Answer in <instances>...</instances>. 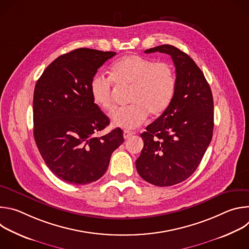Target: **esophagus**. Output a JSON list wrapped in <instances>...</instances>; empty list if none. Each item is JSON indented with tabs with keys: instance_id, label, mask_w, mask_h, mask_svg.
<instances>
[{
	"instance_id": "1",
	"label": "esophagus",
	"mask_w": 249,
	"mask_h": 249,
	"mask_svg": "<svg viewBox=\"0 0 249 249\" xmlns=\"http://www.w3.org/2000/svg\"><path fill=\"white\" fill-rule=\"evenodd\" d=\"M133 132H131V131H128V130H125L124 132H123V137H124V139L125 140H128L129 138H131L132 136H133Z\"/></svg>"
}]
</instances>
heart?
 Returning a JSON list of instances; mask_svg holds the SVG:
<instances>
[{
  "instance_id": "1",
  "label": "heart",
  "mask_w": 249,
  "mask_h": 249,
  "mask_svg": "<svg viewBox=\"0 0 249 249\" xmlns=\"http://www.w3.org/2000/svg\"><path fill=\"white\" fill-rule=\"evenodd\" d=\"M108 78L95 75L89 85L92 99L100 108H113V85L130 87L127 107L119 108L110 115L113 126L135 129L147 119L161 115L171 104L176 77L173 67L166 62H156L138 55H127L117 60L110 68Z\"/></svg>"
}]
</instances>
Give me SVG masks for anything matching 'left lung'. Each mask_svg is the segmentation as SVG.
<instances>
[{
  "label": "left lung",
  "mask_w": 249,
  "mask_h": 249,
  "mask_svg": "<svg viewBox=\"0 0 249 249\" xmlns=\"http://www.w3.org/2000/svg\"><path fill=\"white\" fill-rule=\"evenodd\" d=\"M170 55L176 71V89L169 107L141 137L144 148L136 160L140 176L157 186L187 179L200 164L214 128V101L200 68L186 53L172 45L145 53Z\"/></svg>",
  "instance_id": "obj_1"
}]
</instances>
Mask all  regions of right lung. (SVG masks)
<instances>
[{
	"label": "right lung",
	"instance_id": "right-lung-1",
	"mask_svg": "<svg viewBox=\"0 0 249 249\" xmlns=\"http://www.w3.org/2000/svg\"><path fill=\"white\" fill-rule=\"evenodd\" d=\"M115 52L79 48L55 59L35 85L33 135L39 153L58 178L77 185L96 181L123 143L116 128L101 137L109 118L96 105L90 81Z\"/></svg>",
	"mask_w": 249,
	"mask_h": 249
}]
</instances>
